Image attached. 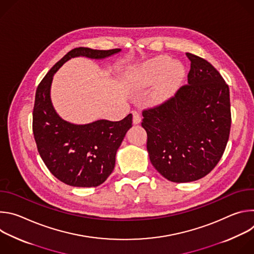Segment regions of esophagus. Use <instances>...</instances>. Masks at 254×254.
I'll return each mask as SVG.
<instances>
[{"label":"esophagus","mask_w":254,"mask_h":254,"mask_svg":"<svg viewBox=\"0 0 254 254\" xmlns=\"http://www.w3.org/2000/svg\"><path fill=\"white\" fill-rule=\"evenodd\" d=\"M140 121H141L140 115L136 111H133L132 112V123H133V125H138L140 123Z\"/></svg>","instance_id":"1"}]
</instances>
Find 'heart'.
Segmentation results:
<instances>
[{
	"label": "heart",
	"instance_id": "b5f03b06",
	"mask_svg": "<svg viewBox=\"0 0 254 254\" xmlns=\"http://www.w3.org/2000/svg\"><path fill=\"white\" fill-rule=\"evenodd\" d=\"M185 73V66L180 61H172L168 56H157L138 66L133 82L137 88H144L158 81L153 91V98L159 101L167 98L177 89Z\"/></svg>",
	"mask_w": 254,
	"mask_h": 254
}]
</instances>
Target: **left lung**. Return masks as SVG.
Wrapping results in <instances>:
<instances>
[{
    "mask_svg": "<svg viewBox=\"0 0 254 254\" xmlns=\"http://www.w3.org/2000/svg\"><path fill=\"white\" fill-rule=\"evenodd\" d=\"M191 61L188 84L164 103L142 112L150 161L166 179L187 183L220 161L231 127L229 87L207 60Z\"/></svg>",
    "mask_w": 254,
    "mask_h": 254,
    "instance_id": "obj_1",
    "label": "left lung"
}]
</instances>
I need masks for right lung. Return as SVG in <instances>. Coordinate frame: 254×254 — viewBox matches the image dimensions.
Listing matches in <instances>:
<instances>
[{"label":"right lung","instance_id":"obj_1","mask_svg":"<svg viewBox=\"0 0 254 254\" xmlns=\"http://www.w3.org/2000/svg\"><path fill=\"white\" fill-rule=\"evenodd\" d=\"M121 49L94 50L79 47L69 51L45 75L36 90L33 133L38 152L48 170L61 182L73 187H96L115 168L116 155L127 131L132 127L129 114L120 122L98 120L74 125L54 110L50 89L56 71L69 59H104Z\"/></svg>","mask_w":254,"mask_h":254}]
</instances>
